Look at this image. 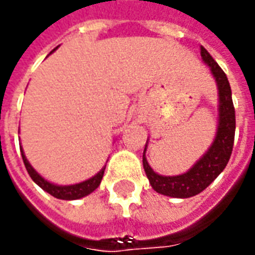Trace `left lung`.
<instances>
[{
	"label": "left lung",
	"mask_w": 255,
	"mask_h": 255,
	"mask_svg": "<svg viewBox=\"0 0 255 255\" xmlns=\"http://www.w3.org/2000/svg\"><path fill=\"white\" fill-rule=\"evenodd\" d=\"M201 58L210 66V71L218 86V129L212 144L189 171L176 176H164L152 171L145 158L147 144L143 152V166L152 189L159 194L169 197L189 198L207 189L225 169L233 148L236 117L232 101L231 84L225 72L219 68V65L203 45Z\"/></svg>",
	"instance_id": "8db88e82"
}]
</instances>
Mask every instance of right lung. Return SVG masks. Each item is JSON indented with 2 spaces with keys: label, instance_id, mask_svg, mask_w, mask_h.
<instances>
[{
  "label": "right lung",
  "instance_id": "1",
  "mask_svg": "<svg viewBox=\"0 0 255 255\" xmlns=\"http://www.w3.org/2000/svg\"><path fill=\"white\" fill-rule=\"evenodd\" d=\"M55 50H57V48H55ZM20 152H22V158H23V164L24 166H26V171L29 172V175H30V178L33 179V182L38 184L44 191L50 193L51 196H54L55 198H59V200H77V198L89 196L90 193H93V191L96 190L98 186H100L101 179L104 176L105 166L101 171L98 172L97 175H94L93 178L87 179V180H84V182H80V183L69 184V186L54 184L51 183V182H48V180H45L40 173H37L36 169H34L30 165V162L27 161V158L24 155L22 147H20Z\"/></svg>",
  "mask_w": 255,
  "mask_h": 255
}]
</instances>
